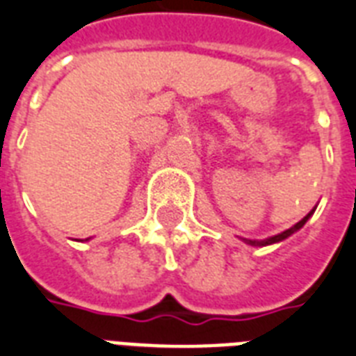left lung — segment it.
<instances>
[{"mask_svg": "<svg viewBox=\"0 0 356 356\" xmlns=\"http://www.w3.org/2000/svg\"><path fill=\"white\" fill-rule=\"evenodd\" d=\"M314 211H316V209H312L310 213L306 214V216H305V218H302V220L297 222L295 226L289 227V229H286V232L278 233V235H275V237H268V238H265V241H248V238H244V241H246V243H248V244H252V246H267V244L280 243V241H284V238H287V237H289V235H293V233L298 232L300 227L305 226L306 222H308V218H310L312 214H314Z\"/></svg>", "mask_w": 356, "mask_h": 356, "instance_id": "8db88e82", "label": "left lung"}]
</instances>
